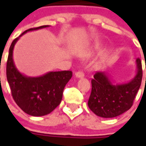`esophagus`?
<instances>
[{
    "instance_id": "esophagus-1",
    "label": "esophagus",
    "mask_w": 146,
    "mask_h": 146,
    "mask_svg": "<svg viewBox=\"0 0 146 146\" xmlns=\"http://www.w3.org/2000/svg\"><path fill=\"white\" fill-rule=\"evenodd\" d=\"M75 76H76V78H83L84 76V72L83 71H77L76 72V74H75Z\"/></svg>"
}]
</instances>
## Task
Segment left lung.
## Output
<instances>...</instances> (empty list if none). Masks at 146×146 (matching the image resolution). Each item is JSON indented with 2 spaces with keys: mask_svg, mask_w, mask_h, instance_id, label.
Here are the masks:
<instances>
[{
  "mask_svg": "<svg viewBox=\"0 0 146 146\" xmlns=\"http://www.w3.org/2000/svg\"><path fill=\"white\" fill-rule=\"evenodd\" d=\"M136 62L137 74L125 84H114L109 75L104 71L97 72L93 76L88 106L95 115L102 118H114L132 107L142 80L141 61L137 58Z\"/></svg>",
  "mask_w": 146,
  "mask_h": 146,
  "instance_id": "obj_1",
  "label": "left lung"
}]
</instances>
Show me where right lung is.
<instances>
[{"mask_svg": "<svg viewBox=\"0 0 146 146\" xmlns=\"http://www.w3.org/2000/svg\"><path fill=\"white\" fill-rule=\"evenodd\" d=\"M48 25L30 28L14 39L9 50L6 77L14 102L27 115L44 116L51 113L62 98L66 84L72 77L70 70L50 71L41 76L30 77L20 73L13 59L14 45L19 37L27 31H35Z\"/></svg>", "mask_w": 146, "mask_h": 146, "instance_id": "right-lung-1", "label": "right lung"}]
</instances>
